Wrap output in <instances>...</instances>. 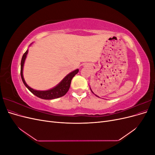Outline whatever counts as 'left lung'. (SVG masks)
Here are the masks:
<instances>
[{"instance_id": "left-lung-1", "label": "left lung", "mask_w": 155, "mask_h": 155, "mask_svg": "<svg viewBox=\"0 0 155 155\" xmlns=\"http://www.w3.org/2000/svg\"><path fill=\"white\" fill-rule=\"evenodd\" d=\"M90 88H91V92H92V93H93V94H94V95H95V96H97V97H99V96H97V95H96V94H94V92H93V91H92V89H91V87H90Z\"/></svg>"}]
</instances>
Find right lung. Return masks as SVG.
Returning a JSON list of instances; mask_svg holds the SVG:
<instances>
[{
  "instance_id": "1",
  "label": "right lung",
  "mask_w": 155,
  "mask_h": 155,
  "mask_svg": "<svg viewBox=\"0 0 155 155\" xmlns=\"http://www.w3.org/2000/svg\"><path fill=\"white\" fill-rule=\"evenodd\" d=\"M28 53V50H27L26 51V52L23 54L22 59H21V76L22 82L25 84V85L26 87V88L28 89L32 94H34L35 96L43 100L56 99V98L62 97L66 94L67 92L69 90L72 79L74 78L75 75L78 73L79 69L75 70L74 71L67 74V76L62 79L61 81L59 83H58L55 87H53L52 88H50L49 90H46V91L35 90V89L31 88L30 87H29L27 85V83H26L24 79V77H23V67H24V64L25 62L26 58L27 57Z\"/></svg>"
}]
</instances>
